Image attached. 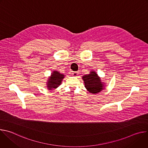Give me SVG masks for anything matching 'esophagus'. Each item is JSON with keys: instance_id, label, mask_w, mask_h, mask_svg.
<instances>
[{"instance_id": "1", "label": "esophagus", "mask_w": 148, "mask_h": 148, "mask_svg": "<svg viewBox=\"0 0 148 148\" xmlns=\"http://www.w3.org/2000/svg\"><path fill=\"white\" fill-rule=\"evenodd\" d=\"M72 75H73V76H74V77H77L78 75V72H73L72 73Z\"/></svg>"}]
</instances>
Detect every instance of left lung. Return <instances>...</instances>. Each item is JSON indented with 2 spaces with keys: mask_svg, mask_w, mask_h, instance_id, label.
Returning <instances> with one entry per match:
<instances>
[{
  "mask_svg": "<svg viewBox=\"0 0 148 148\" xmlns=\"http://www.w3.org/2000/svg\"><path fill=\"white\" fill-rule=\"evenodd\" d=\"M82 79L86 88L90 93L96 94L105 89V83L102 82L101 78L93 70H91L90 74L83 75Z\"/></svg>",
  "mask_w": 148,
  "mask_h": 148,
  "instance_id": "obj_1",
  "label": "left lung"
}]
</instances>
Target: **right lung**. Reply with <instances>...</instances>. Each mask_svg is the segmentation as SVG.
I'll return each instance as SVG.
<instances>
[{
  "label": "right lung",
  "instance_id": "1",
  "mask_svg": "<svg viewBox=\"0 0 148 148\" xmlns=\"http://www.w3.org/2000/svg\"><path fill=\"white\" fill-rule=\"evenodd\" d=\"M65 75L60 73L57 71H53L51 74V76L49 77L46 82V87L49 90L56 89L59 87L62 82V79L64 78Z\"/></svg>",
  "mask_w": 148,
  "mask_h": 148
}]
</instances>
